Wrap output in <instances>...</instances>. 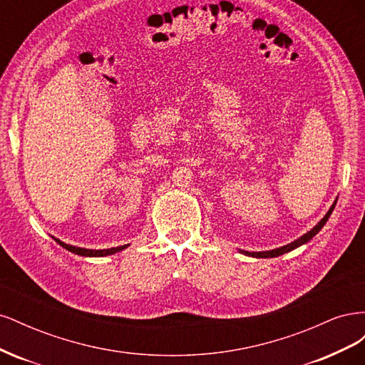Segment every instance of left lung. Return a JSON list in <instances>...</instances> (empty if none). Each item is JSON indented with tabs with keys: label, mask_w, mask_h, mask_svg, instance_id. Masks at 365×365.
Wrapping results in <instances>:
<instances>
[{
	"label": "left lung",
	"mask_w": 365,
	"mask_h": 365,
	"mask_svg": "<svg viewBox=\"0 0 365 365\" xmlns=\"http://www.w3.org/2000/svg\"><path fill=\"white\" fill-rule=\"evenodd\" d=\"M335 204H336V201L334 202V205L329 208V212L326 213V216L319 220V222L311 230V231H307L306 235H303L302 237H298L297 240H294V242H291V244H288V245H283V247H280V248H275V250H269V251H240V252H244L245 256H251V257H257V259H268V257H279V256H282V254H284V252H289V251H292V250H295V248H298V247H302V245H304V244H307L309 240H311L319 230H322L323 227H324V224L327 222V219L330 217V215H332V212H334V208H335Z\"/></svg>",
	"instance_id": "1"
}]
</instances>
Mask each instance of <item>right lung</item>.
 <instances>
[{"instance_id": "obj_1", "label": "right lung", "mask_w": 365, "mask_h": 365, "mask_svg": "<svg viewBox=\"0 0 365 365\" xmlns=\"http://www.w3.org/2000/svg\"><path fill=\"white\" fill-rule=\"evenodd\" d=\"M53 239L56 240L62 248L77 254V256H83V257H105V256H109V254H115V252H118V251L129 247V245H121V247H117V248H108V250H86V248L73 247V245H68V244H63L62 240H59L56 237H53Z\"/></svg>"}]
</instances>
